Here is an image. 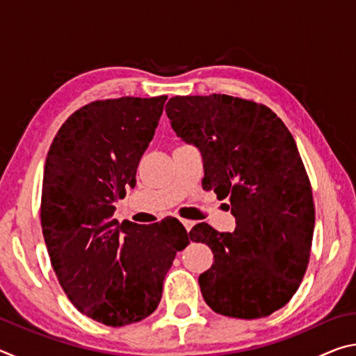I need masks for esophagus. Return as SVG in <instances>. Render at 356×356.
I'll return each instance as SVG.
<instances>
[{"label":"esophagus","instance_id":"esophagus-1","mask_svg":"<svg viewBox=\"0 0 356 356\" xmlns=\"http://www.w3.org/2000/svg\"><path fill=\"white\" fill-rule=\"evenodd\" d=\"M182 225L185 226L186 232H190V231H191V227L195 226V221H191V220H182Z\"/></svg>","mask_w":356,"mask_h":356}]
</instances>
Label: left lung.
<instances>
[{"instance_id": "1", "label": "left lung", "mask_w": 356, "mask_h": 356, "mask_svg": "<svg viewBox=\"0 0 356 356\" xmlns=\"http://www.w3.org/2000/svg\"><path fill=\"white\" fill-rule=\"evenodd\" d=\"M171 127L201 150L202 188L236 216V231L207 222L190 231L215 261L200 276L218 314L267 317L297 292L308 268L316 210L293 136L265 105L225 94L176 95L166 104Z\"/></svg>"}]
</instances>
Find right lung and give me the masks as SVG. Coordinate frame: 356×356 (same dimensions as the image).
<instances>
[{
    "label": "right lung",
    "instance_id": "obj_1",
    "mask_svg": "<svg viewBox=\"0 0 356 356\" xmlns=\"http://www.w3.org/2000/svg\"><path fill=\"white\" fill-rule=\"evenodd\" d=\"M166 95L95 100L61 125L48 150L40 222L53 270L72 305L108 327L152 314L163 280L190 234L177 218L154 225L113 220L136 185Z\"/></svg>",
    "mask_w": 356,
    "mask_h": 356
}]
</instances>
